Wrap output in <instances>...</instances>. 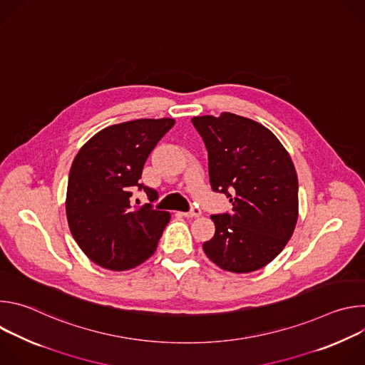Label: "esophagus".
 <instances>
[{
    "instance_id": "1",
    "label": "esophagus",
    "mask_w": 365,
    "mask_h": 365,
    "mask_svg": "<svg viewBox=\"0 0 365 365\" xmlns=\"http://www.w3.org/2000/svg\"><path fill=\"white\" fill-rule=\"evenodd\" d=\"M200 210L199 207H192V210L189 211V212H185L183 215L186 217V218H197V217H200Z\"/></svg>"
}]
</instances>
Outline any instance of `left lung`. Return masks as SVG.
I'll use <instances>...</instances> for the list:
<instances>
[{"mask_svg": "<svg viewBox=\"0 0 365 365\" xmlns=\"http://www.w3.org/2000/svg\"><path fill=\"white\" fill-rule=\"evenodd\" d=\"M192 123L207 150L212 189L232 203V214L211 217L215 235L203 242L205 254L231 273L267 266L292 238L299 217L290 154L269 128L245 117L222 113Z\"/></svg>", "mask_w": 365, "mask_h": 365, "instance_id": "1", "label": "left lung"}]
</instances>
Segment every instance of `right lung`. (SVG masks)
<instances>
[{"instance_id":"right-lung-1","label":"right lung","mask_w":365,"mask_h":365,"mask_svg":"<svg viewBox=\"0 0 365 365\" xmlns=\"http://www.w3.org/2000/svg\"><path fill=\"white\" fill-rule=\"evenodd\" d=\"M173 124V118L114 124L78 151L69 172L66 218L76 244L95 264L130 270L158 248L170 214L151 203L134 206L131 196L143 189L150 202L159 197L140 179L151 150Z\"/></svg>"}]
</instances>
